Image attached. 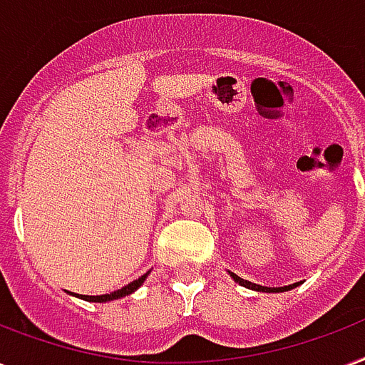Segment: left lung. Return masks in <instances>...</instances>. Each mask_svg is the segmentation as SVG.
I'll use <instances>...</instances> for the list:
<instances>
[{
	"mask_svg": "<svg viewBox=\"0 0 365 365\" xmlns=\"http://www.w3.org/2000/svg\"><path fill=\"white\" fill-rule=\"evenodd\" d=\"M232 277L239 283V285H243V287H247V289H252V291H262V293H282V291H289V289L297 287V283H294V285H287V287H275V289L274 287H262V285H257V283H250V282H247V279H241V277L235 274H232Z\"/></svg>",
	"mask_w": 365,
	"mask_h": 365,
	"instance_id": "8db88e82",
	"label": "left lung"
}]
</instances>
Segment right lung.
Wrapping results in <instances>:
<instances>
[{"label":"right lung","instance_id":"obj_1","mask_svg":"<svg viewBox=\"0 0 365 365\" xmlns=\"http://www.w3.org/2000/svg\"><path fill=\"white\" fill-rule=\"evenodd\" d=\"M145 277H147V274L141 275L139 279H135V282H132V283H128L126 287L118 289V291H115V293H110V294H101V297H90V294H80V299L90 300V302H107V300L120 299V297H126V294L133 293V291H135V289H138L139 285H141V283L145 282Z\"/></svg>","mask_w":365,"mask_h":365}]
</instances>
